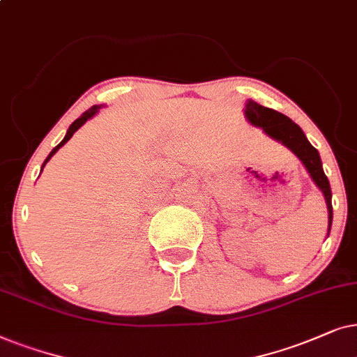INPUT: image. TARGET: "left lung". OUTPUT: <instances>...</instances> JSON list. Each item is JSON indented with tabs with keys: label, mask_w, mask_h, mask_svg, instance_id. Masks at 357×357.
<instances>
[{
	"label": "left lung",
	"mask_w": 357,
	"mask_h": 357,
	"mask_svg": "<svg viewBox=\"0 0 357 357\" xmlns=\"http://www.w3.org/2000/svg\"><path fill=\"white\" fill-rule=\"evenodd\" d=\"M245 117L248 119V122L255 127H261L264 130L266 135H269L271 139L278 140L279 144L287 146L298 160L302 161V165L305 166V169L310 174L313 183L317 184L318 189L323 192L328 207V235L331 230V222H333V206H331V189L330 181L325 176L323 171L320 153L315 146H312L310 142L307 140L305 134L296 122H292L291 119L284 114L274 111V109L264 107L261 104L251 101L248 99L245 107Z\"/></svg>",
	"instance_id": "1"
}]
</instances>
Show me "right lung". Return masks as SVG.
<instances>
[{"label": "right lung", "instance_id": "obj_1", "mask_svg": "<svg viewBox=\"0 0 357 357\" xmlns=\"http://www.w3.org/2000/svg\"><path fill=\"white\" fill-rule=\"evenodd\" d=\"M99 109H101V106H93L91 109H88V111H86V112H83V114H82V116H79L78 119H76V121H75L73 123H71V126H70V129H68V132H66L65 139H63V140H61V142H60V144H59V145H56V146H55V149L50 151V153H49V156H47V158H45V161H44V165H42V169H44V166L47 165V161H49V160L52 158V156H54V155L56 153V151H59V149H60V146H63V145L66 144V142H68V140L71 139V137H73V134H75V132H76V130H78V129H79V127H82V126H83V123L88 121V119H91V117L94 116V114H96V112L99 111Z\"/></svg>", "mask_w": 357, "mask_h": 357}]
</instances>
